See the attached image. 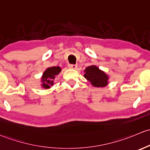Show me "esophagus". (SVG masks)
<instances>
[{"label": "esophagus", "instance_id": "1", "mask_svg": "<svg viewBox=\"0 0 150 150\" xmlns=\"http://www.w3.org/2000/svg\"><path fill=\"white\" fill-rule=\"evenodd\" d=\"M77 67L78 66L77 65H74V64H69V69H77Z\"/></svg>", "mask_w": 150, "mask_h": 150}]
</instances>
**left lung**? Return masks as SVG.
<instances>
[{
	"label": "left lung",
	"instance_id": "8db88e82",
	"mask_svg": "<svg viewBox=\"0 0 150 150\" xmlns=\"http://www.w3.org/2000/svg\"><path fill=\"white\" fill-rule=\"evenodd\" d=\"M84 77L91 82L93 86L103 87L108 84V77L103 71L95 66H90L86 68L84 71Z\"/></svg>",
	"mask_w": 150,
	"mask_h": 150
}]
</instances>
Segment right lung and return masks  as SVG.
<instances>
[{"mask_svg": "<svg viewBox=\"0 0 150 150\" xmlns=\"http://www.w3.org/2000/svg\"><path fill=\"white\" fill-rule=\"evenodd\" d=\"M61 69L59 66H53V67L46 69L42 77L43 87L47 89V88H50V86L53 85V79H55V76L58 75L61 72Z\"/></svg>", "mask_w": 150, "mask_h": 150, "instance_id": "obj_1", "label": "right lung"}]
</instances>
